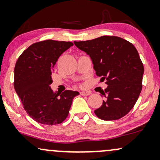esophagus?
Wrapping results in <instances>:
<instances>
[{"label":"esophagus","mask_w":160,"mask_h":160,"mask_svg":"<svg viewBox=\"0 0 160 160\" xmlns=\"http://www.w3.org/2000/svg\"><path fill=\"white\" fill-rule=\"evenodd\" d=\"M91 91H81L80 94L82 96H89L91 95Z\"/></svg>","instance_id":"esophagus-1"}]
</instances>
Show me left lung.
<instances>
[{"label": "left lung", "instance_id": "1", "mask_svg": "<svg viewBox=\"0 0 160 160\" xmlns=\"http://www.w3.org/2000/svg\"><path fill=\"white\" fill-rule=\"evenodd\" d=\"M91 57L97 76L108 85L101 94L102 106L94 113L104 121H115L130 112L142 89L144 66L131 42L114 36L74 42Z\"/></svg>", "mask_w": 160, "mask_h": 160}]
</instances>
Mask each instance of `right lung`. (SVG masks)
Masks as SVG:
<instances>
[{
  "mask_svg": "<svg viewBox=\"0 0 160 160\" xmlns=\"http://www.w3.org/2000/svg\"><path fill=\"white\" fill-rule=\"evenodd\" d=\"M73 43L52 39L35 42L22 52L14 69V88L24 109L35 121L45 125L61 123L68 116L78 92L58 94L51 89L52 68Z\"/></svg>",
  "mask_w": 160,
  "mask_h": 160,
  "instance_id": "1",
  "label": "right lung"
}]
</instances>
